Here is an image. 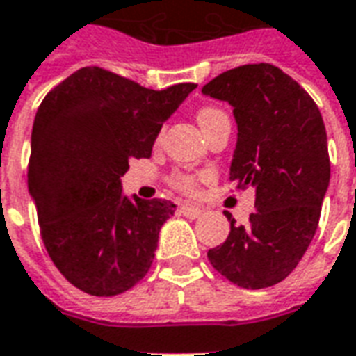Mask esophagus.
<instances>
[{"label":"esophagus","mask_w":356,"mask_h":356,"mask_svg":"<svg viewBox=\"0 0 356 356\" xmlns=\"http://www.w3.org/2000/svg\"><path fill=\"white\" fill-rule=\"evenodd\" d=\"M181 211H183V216L191 217V219H196V217H200L204 213V209L198 208V206H191V204H183Z\"/></svg>","instance_id":"obj_1"}]
</instances>
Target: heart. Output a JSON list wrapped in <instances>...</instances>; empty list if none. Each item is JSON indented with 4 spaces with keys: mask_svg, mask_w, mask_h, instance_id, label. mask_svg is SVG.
<instances>
[{
    "mask_svg": "<svg viewBox=\"0 0 356 356\" xmlns=\"http://www.w3.org/2000/svg\"><path fill=\"white\" fill-rule=\"evenodd\" d=\"M198 124L200 127H208V125L216 124L219 120H229L227 114H225L223 110L213 108V106H206V108L198 110ZM202 177L198 175H188V173H175L173 177H171V185L179 188V191H183V193H194L196 191V185H198V181Z\"/></svg>",
    "mask_w": 356,
    "mask_h": 356,
    "instance_id": "1",
    "label": "heart"
}]
</instances>
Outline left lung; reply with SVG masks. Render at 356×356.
Listing matches in <instances>:
<instances>
[{
    "instance_id": "obj_1",
    "label": "left lung",
    "mask_w": 356,
    "mask_h": 356,
    "mask_svg": "<svg viewBox=\"0 0 356 356\" xmlns=\"http://www.w3.org/2000/svg\"><path fill=\"white\" fill-rule=\"evenodd\" d=\"M202 93L229 102L238 127L231 181L255 188L250 225H236L208 252L217 273L261 290L282 282L313 240L330 185L326 127L305 89L273 65L219 74Z\"/></svg>"
}]
</instances>
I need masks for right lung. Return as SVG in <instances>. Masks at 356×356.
<instances>
[{
  "label": "right lung",
  "mask_w": 356,
  "mask_h": 356,
  "mask_svg": "<svg viewBox=\"0 0 356 356\" xmlns=\"http://www.w3.org/2000/svg\"><path fill=\"white\" fill-rule=\"evenodd\" d=\"M196 89L162 91L97 66L51 89L32 127L28 191L43 244L66 280L91 296L133 288L154 259L170 200L122 193L133 158H148L163 122Z\"/></svg>",
  "instance_id": "1"
}]
</instances>
